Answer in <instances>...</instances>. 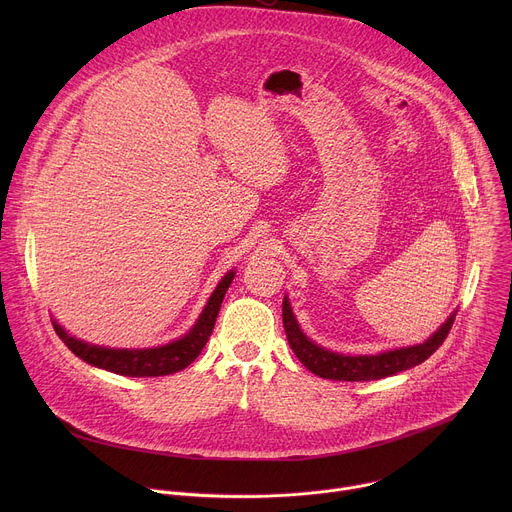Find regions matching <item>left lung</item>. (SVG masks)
Segmentation results:
<instances>
[{"label":"left lung","instance_id":"left-lung-1","mask_svg":"<svg viewBox=\"0 0 512 512\" xmlns=\"http://www.w3.org/2000/svg\"><path fill=\"white\" fill-rule=\"evenodd\" d=\"M281 310H283V328H285L287 342L304 367L322 379L350 381V383L377 381V379H385L401 371H407L411 367H417V364L427 360L437 348L442 346L456 318V312H452L450 318L421 344L399 346L379 354H340L316 344L304 334V330L296 320L294 310H291L287 296L283 298Z\"/></svg>","mask_w":512,"mask_h":512}]
</instances>
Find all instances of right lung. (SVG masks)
Instances as JSON below:
<instances>
[{"label": "right lung", "mask_w": 512, "mask_h": 512, "mask_svg": "<svg viewBox=\"0 0 512 512\" xmlns=\"http://www.w3.org/2000/svg\"><path fill=\"white\" fill-rule=\"evenodd\" d=\"M235 279V269H231L210 294L206 306L202 308L198 320L194 326L180 338L162 344V346H152V348H109V346H99L85 342L81 338L70 336L54 318L52 326L60 340L75 352L79 358L89 362L91 367L123 375V377H164V375H174L182 369H186L190 362L198 358L202 348L206 346L218 310H221V304L225 300V294L229 285Z\"/></svg>", "instance_id": "right-lung-1"}]
</instances>
